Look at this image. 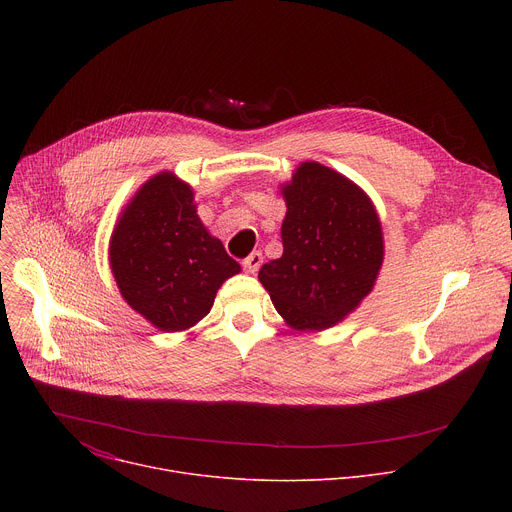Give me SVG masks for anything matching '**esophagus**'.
I'll list each match as a JSON object with an SVG mask.
<instances>
[{"label":"esophagus","mask_w":512,"mask_h":512,"mask_svg":"<svg viewBox=\"0 0 512 512\" xmlns=\"http://www.w3.org/2000/svg\"><path fill=\"white\" fill-rule=\"evenodd\" d=\"M261 265H263V255L259 251H253L247 259H243V269L247 273H257Z\"/></svg>","instance_id":"34e87169"}]
</instances>
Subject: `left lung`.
I'll return each instance as SVG.
<instances>
[{
    "instance_id": "left-lung-1",
    "label": "left lung",
    "mask_w": 512,
    "mask_h": 512,
    "mask_svg": "<svg viewBox=\"0 0 512 512\" xmlns=\"http://www.w3.org/2000/svg\"><path fill=\"white\" fill-rule=\"evenodd\" d=\"M281 194L283 255L259 281L291 328L326 330L373 291L385 255L379 214L367 192L318 162H304Z\"/></svg>"
}]
</instances>
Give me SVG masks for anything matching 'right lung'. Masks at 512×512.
Masks as SVG:
<instances>
[{
    "mask_svg": "<svg viewBox=\"0 0 512 512\" xmlns=\"http://www.w3.org/2000/svg\"><path fill=\"white\" fill-rule=\"evenodd\" d=\"M109 263L123 300L164 332L200 322L241 265L196 214L192 188L172 172L145 182L111 235Z\"/></svg>",
    "mask_w": 512,
    "mask_h": 512,
    "instance_id": "add662e5",
    "label": "right lung"
}]
</instances>
